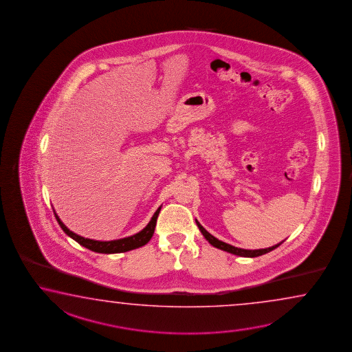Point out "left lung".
Here are the masks:
<instances>
[{
  "mask_svg": "<svg viewBox=\"0 0 352 352\" xmlns=\"http://www.w3.org/2000/svg\"><path fill=\"white\" fill-rule=\"evenodd\" d=\"M195 223H197V226H198V228L201 232V234L204 236V238L208 241L209 243L212 244L213 247L215 248H219V250H222V251L230 252L232 254H236V256H241V257H258V256H262V254H265V253H268V252L273 251V250H276L278 245L283 243V241L278 244H274L272 247H270V248H263V250H243V248H237V247H234V245H230L228 243H224L222 241H219V239H217V238L213 237L209 232L204 230L203 228V226H201V223L198 222L197 219H195Z\"/></svg>",
  "mask_w": 352,
  "mask_h": 352,
  "instance_id": "1",
  "label": "left lung"
}]
</instances>
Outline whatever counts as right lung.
Returning <instances> with one entry per match:
<instances>
[{
    "mask_svg": "<svg viewBox=\"0 0 352 352\" xmlns=\"http://www.w3.org/2000/svg\"><path fill=\"white\" fill-rule=\"evenodd\" d=\"M162 207L157 209V212L151 217V222L148 223V226L140 230L137 234L130 236V237L122 238V239H115V241H94V239H89V238H84L74 233L72 230H69L64 223L61 222V219L58 218L56 212L54 210V214L56 217L60 227L63 228L65 233L75 239L78 243L81 244L82 247H85L90 251L98 252V253H105V254H111V253H122V252L131 251L135 250L139 247H143L145 244L151 241L153 234H154V230H155V224H157V219H158L159 212H160Z\"/></svg>",
    "mask_w": 352,
    "mask_h": 352,
    "instance_id": "obj_1",
    "label": "right lung"
}]
</instances>
